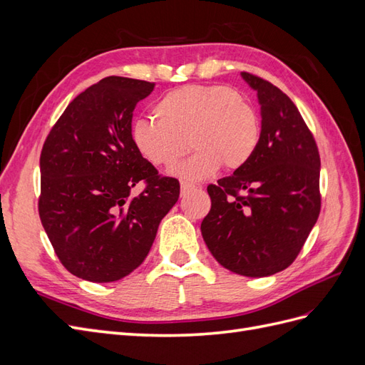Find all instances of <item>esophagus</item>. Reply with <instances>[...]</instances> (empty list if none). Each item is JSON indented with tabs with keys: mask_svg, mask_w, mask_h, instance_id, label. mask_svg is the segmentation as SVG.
<instances>
[{
	"mask_svg": "<svg viewBox=\"0 0 365 365\" xmlns=\"http://www.w3.org/2000/svg\"><path fill=\"white\" fill-rule=\"evenodd\" d=\"M195 189H196V185H195V184H192V182H187V181H182V182H181V196L187 195V193L192 192V190H195Z\"/></svg>",
	"mask_w": 365,
	"mask_h": 365,
	"instance_id": "34e87169",
	"label": "esophagus"
}]
</instances>
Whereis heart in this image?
<instances>
[{"label":"heart","mask_w":365,"mask_h":365,"mask_svg":"<svg viewBox=\"0 0 365 365\" xmlns=\"http://www.w3.org/2000/svg\"><path fill=\"white\" fill-rule=\"evenodd\" d=\"M152 114L157 122L140 118L132 126V145L150 165L172 168L189 143L193 153L172 170L184 181L208 178L220 165L228 172L242 169L260 141L256 108L224 85L175 88L153 105Z\"/></svg>","instance_id":"1"}]
</instances>
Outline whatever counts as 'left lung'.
Segmentation results:
<instances>
[{
	"label": "left lung",
	"instance_id": "left-lung-1",
	"mask_svg": "<svg viewBox=\"0 0 365 365\" xmlns=\"http://www.w3.org/2000/svg\"><path fill=\"white\" fill-rule=\"evenodd\" d=\"M242 77L262 105L260 141L244 168L207 187L212 208L201 231L224 268L267 277L289 267L317 222L322 163L291 98L256 74Z\"/></svg>",
	"mask_w": 365,
	"mask_h": 365
}]
</instances>
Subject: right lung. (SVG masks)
Here are the masks:
<instances>
[{
    "label": "right lung",
    "instance_id": "right-lung-1",
    "mask_svg": "<svg viewBox=\"0 0 365 365\" xmlns=\"http://www.w3.org/2000/svg\"><path fill=\"white\" fill-rule=\"evenodd\" d=\"M155 83L109 76L67 106L41 152L39 217L61 263L88 282L123 279L146 259L180 181L143 160L132 113ZM141 183L143 190H130Z\"/></svg>",
    "mask_w": 365,
    "mask_h": 365
}]
</instances>
